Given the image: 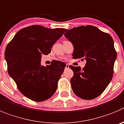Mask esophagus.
<instances>
[{
	"label": "esophagus",
	"mask_w": 124,
	"mask_h": 124,
	"mask_svg": "<svg viewBox=\"0 0 124 124\" xmlns=\"http://www.w3.org/2000/svg\"><path fill=\"white\" fill-rule=\"evenodd\" d=\"M69 64H66V67H65V68L66 69H68V68H69Z\"/></svg>",
	"instance_id": "34e87169"
}]
</instances>
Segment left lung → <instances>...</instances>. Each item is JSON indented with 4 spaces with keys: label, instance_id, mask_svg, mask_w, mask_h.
Here are the masks:
<instances>
[{
    "label": "left lung",
    "instance_id": "1",
    "mask_svg": "<svg viewBox=\"0 0 124 124\" xmlns=\"http://www.w3.org/2000/svg\"><path fill=\"white\" fill-rule=\"evenodd\" d=\"M64 36L72 42L74 59L86 60L85 66H69L74 72L71 87L77 96L91 100L99 96L113 78L117 53L111 36L93 25L66 30Z\"/></svg>",
    "mask_w": 124,
    "mask_h": 124
}]
</instances>
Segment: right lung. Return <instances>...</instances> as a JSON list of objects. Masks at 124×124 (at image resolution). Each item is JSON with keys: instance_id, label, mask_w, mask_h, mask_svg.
Returning <instances> with one entry per match:
<instances>
[{"instance_id": "add662e5", "label": "right lung", "mask_w": 124, "mask_h": 124, "mask_svg": "<svg viewBox=\"0 0 124 124\" xmlns=\"http://www.w3.org/2000/svg\"><path fill=\"white\" fill-rule=\"evenodd\" d=\"M65 31L33 25L19 30L7 46L5 58L8 74L29 99L42 102L56 91L66 64L55 61L44 66L41 58L42 54H50L53 45Z\"/></svg>"}]
</instances>
